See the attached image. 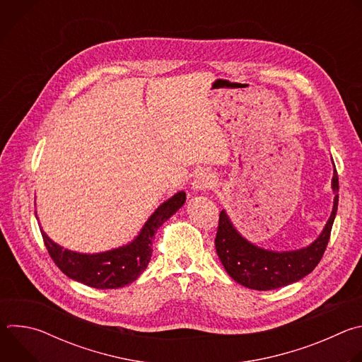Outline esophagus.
<instances>
[{
  "label": "esophagus",
  "mask_w": 362,
  "mask_h": 362,
  "mask_svg": "<svg viewBox=\"0 0 362 362\" xmlns=\"http://www.w3.org/2000/svg\"><path fill=\"white\" fill-rule=\"evenodd\" d=\"M214 186H215V176L208 172L197 173L192 182L193 192H203V190L211 189Z\"/></svg>",
  "instance_id": "1"
}]
</instances>
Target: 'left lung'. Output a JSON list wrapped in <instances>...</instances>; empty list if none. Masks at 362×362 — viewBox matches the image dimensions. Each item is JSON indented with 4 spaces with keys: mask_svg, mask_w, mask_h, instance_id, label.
I'll use <instances>...</instances> for the list:
<instances>
[{
    "mask_svg": "<svg viewBox=\"0 0 362 362\" xmlns=\"http://www.w3.org/2000/svg\"><path fill=\"white\" fill-rule=\"evenodd\" d=\"M331 187L334 192L332 212L322 232L313 243L295 250L278 252L256 246L240 235L223 209L219 215L215 245L216 253L229 276L249 289L271 291L298 282L311 274L327 249L338 211L339 186L335 166Z\"/></svg>",
    "mask_w": 362,
    "mask_h": 362,
    "instance_id": "obj_1",
    "label": "left lung"
}]
</instances>
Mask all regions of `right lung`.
<instances>
[{"label":"right lung","mask_w":362,"mask_h":362,"mask_svg":"<svg viewBox=\"0 0 362 362\" xmlns=\"http://www.w3.org/2000/svg\"><path fill=\"white\" fill-rule=\"evenodd\" d=\"M185 202L186 193L183 190L175 193L150 215L132 242L106 252H74L51 240L42 229L41 235L51 259L70 279L95 289H117L136 281L147 268L154 233L182 208Z\"/></svg>","instance_id":"obj_1"}]
</instances>
